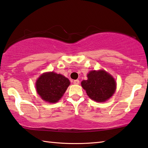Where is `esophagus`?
<instances>
[{
	"instance_id": "obj_1",
	"label": "esophagus",
	"mask_w": 148,
	"mask_h": 148,
	"mask_svg": "<svg viewBox=\"0 0 148 148\" xmlns=\"http://www.w3.org/2000/svg\"><path fill=\"white\" fill-rule=\"evenodd\" d=\"M73 84H79V80H74Z\"/></svg>"
}]
</instances>
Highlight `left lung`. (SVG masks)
<instances>
[{"label":"left lung","instance_id":"obj_1","mask_svg":"<svg viewBox=\"0 0 148 148\" xmlns=\"http://www.w3.org/2000/svg\"><path fill=\"white\" fill-rule=\"evenodd\" d=\"M88 80L81 82L87 95L97 102H104L115 92L116 83L113 77L103 70L92 71L88 74Z\"/></svg>","mask_w":148,"mask_h":148}]
</instances>
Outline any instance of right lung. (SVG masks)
I'll list each match as a JSON object with an SVG mask.
<instances>
[{"label":"right lung","mask_w":148,"mask_h":148,"mask_svg":"<svg viewBox=\"0 0 148 148\" xmlns=\"http://www.w3.org/2000/svg\"><path fill=\"white\" fill-rule=\"evenodd\" d=\"M68 79L54 72L43 73L36 84L38 94L42 99L49 103H56L60 99L69 86Z\"/></svg>","instance_id":"add662e5"}]
</instances>
